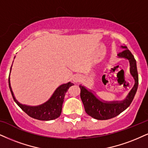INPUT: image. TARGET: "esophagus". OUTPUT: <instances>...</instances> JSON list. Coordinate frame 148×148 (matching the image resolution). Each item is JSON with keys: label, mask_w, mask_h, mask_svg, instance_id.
<instances>
[{"label": "esophagus", "mask_w": 148, "mask_h": 148, "mask_svg": "<svg viewBox=\"0 0 148 148\" xmlns=\"http://www.w3.org/2000/svg\"><path fill=\"white\" fill-rule=\"evenodd\" d=\"M80 79H81V77L79 75H75L73 78V80L75 82H77L79 81Z\"/></svg>", "instance_id": "34e87169"}]
</instances>
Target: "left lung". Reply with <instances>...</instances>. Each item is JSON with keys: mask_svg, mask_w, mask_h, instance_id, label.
Segmentation results:
<instances>
[{"mask_svg": "<svg viewBox=\"0 0 148 148\" xmlns=\"http://www.w3.org/2000/svg\"><path fill=\"white\" fill-rule=\"evenodd\" d=\"M122 47L125 49L119 53L118 56L120 58H126L129 60L130 66V73L135 80L134 87L130 90L126 99L121 102L114 101L111 103L102 102L95 97L92 92H89L82 85L79 86L80 97L84 106L86 112L89 116L96 119L106 120L119 115L130 105L137 90L138 76L136 60L134 59L132 53L129 51V49H127V47Z\"/></svg>", "mask_w": 148, "mask_h": 148, "instance_id": "8db88e82", "label": "left lung"}]
</instances>
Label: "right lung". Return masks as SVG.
Returning <instances> with one entry per match:
<instances>
[{"label": "right lung", "instance_id": "obj_1", "mask_svg": "<svg viewBox=\"0 0 148 148\" xmlns=\"http://www.w3.org/2000/svg\"><path fill=\"white\" fill-rule=\"evenodd\" d=\"M11 69H12V66H11ZM73 85V84L71 82L61 85L56 89L51 99L42 105L35 107L27 106L21 104L15 99L12 88H11L10 77H9V86H10V91L12 92L13 99L18 106L31 117L38 120H42V121H49V120H53L59 117L62 112V108L64 98L66 92L68 90L69 87Z\"/></svg>", "mask_w": 148, "mask_h": 148}]
</instances>
